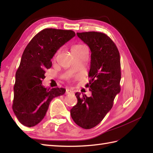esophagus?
Wrapping results in <instances>:
<instances>
[{"label":"esophagus","mask_w":153,"mask_h":153,"mask_svg":"<svg viewBox=\"0 0 153 153\" xmlns=\"http://www.w3.org/2000/svg\"><path fill=\"white\" fill-rule=\"evenodd\" d=\"M74 93L73 91H71V89H67L66 91V94H71V93Z\"/></svg>","instance_id":"obj_1"}]
</instances>
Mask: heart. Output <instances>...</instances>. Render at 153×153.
<instances>
[{"instance_id":"heart-1","label":"heart","mask_w":153,"mask_h":153,"mask_svg":"<svg viewBox=\"0 0 153 153\" xmlns=\"http://www.w3.org/2000/svg\"><path fill=\"white\" fill-rule=\"evenodd\" d=\"M85 49H87V48L84 46V45L78 44L74 45V46L71 48V52H81Z\"/></svg>"}]
</instances>
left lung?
Masks as SVG:
<instances>
[{"instance_id": "obj_1", "label": "left lung", "mask_w": 153, "mask_h": 153, "mask_svg": "<svg viewBox=\"0 0 153 153\" xmlns=\"http://www.w3.org/2000/svg\"><path fill=\"white\" fill-rule=\"evenodd\" d=\"M88 45L91 54L89 87L91 96L77 92V103L70 110L74 122L83 129H91L102 121L120 92V58L118 48L108 35L100 32L77 33Z\"/></svg>"}]
</instances>
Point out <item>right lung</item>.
Returning a JSON list of instances; mask_svg holds the SVG:
<instances>
[{
  "mask_svg": "<svg viewBox=\"0 0 153 153\" xmlns=\"http://www.w3.org/2000/svg\"><path fill=\"white\" fill-rule=\"evenodd\" d=\"M71 30L47 28L35 35L23 53L16 73L12 109L22 124L33 127L46 114L53 99L62 95L64 88H45L42 79L45 70L52 66L51 59L57 51L73 38Z\"/></svg>",
  "mask_w": 153,
  "mask_h": 153,
  "instance_id": "add662e5",
  "label": "right lung"
}]
</instances>
